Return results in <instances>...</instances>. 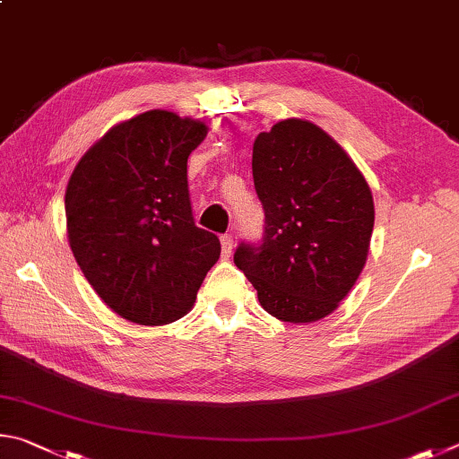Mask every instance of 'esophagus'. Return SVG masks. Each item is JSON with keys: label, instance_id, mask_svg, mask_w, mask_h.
<instances>
[{"label": "esophagus", "instance_id": "obj_1", "mask_svg": "<svg viewBox=\"0 0 459 459\" xmlns=\"http://www.w3.org/2000/svg\"><path fill=\"white\" fill-rule=\"evenodd\" d=\"M231 252H234V238H231L230 234L221 236V258L228 260Z\"/></svg>", "mask_w": 459, "mask_h": 459}]
</instances>
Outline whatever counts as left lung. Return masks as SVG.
<instances>
[{
	"label": "left lung",
	"mask_w": 459,
	"mask_h": 459,
	"mask_svg": "<svg viewBox=\"0 0 459 459\" xmlns=\"http://www.w3.org/2000/svg\"><path fill=\"white\" fill-rule=\"evenodd\" d=\"M252 171L266 228L260 246H238L236 266L272 316L316 323L336 310L365 268L371 187L347 151L304 118L280 120L255 136Z\"/></svg>",
	"instance_id": "8db88e82"
}]
</instances>
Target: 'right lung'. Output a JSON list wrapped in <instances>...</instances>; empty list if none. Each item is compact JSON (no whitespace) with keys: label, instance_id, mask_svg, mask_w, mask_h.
Wrapping results in <instances>:
<instances>
[{"label":"right lung","instance_id":"right-lung-1","mask_svg":"<svg viewBox=\"0 0 459 459\" xmlns=\"http://www.w3.org/2000/svg\"><path fill=\"white\" fill-rule=\"evenodd\" d=\"M201 120L147 110L100 136L72 171V254L102 302L144 326L187 315L220 260V239L193 221L187 159L207 136Z\"/></svg>","mask_w":459,"mask_h":459}]
</instances>
